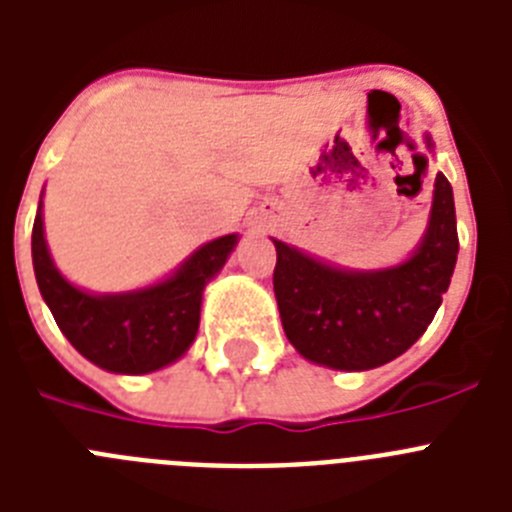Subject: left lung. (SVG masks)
Returning <instances> with one entry per match:
<instances>
[{
  "mask_svg": "<svg viewBox=\"0 0 512 512\" xmlns=\"http://www.w3.org/2000/svg\"><path fill=\"white\" fill-rule=\"evenodd\" d=\"M428 148L431 138L425 135ZM274 295L289 343L307 361L366 372L405 354L431 325L459 253L454 192L436 174L423 241L390 269H338L274 241Z\"/></svg>",
  "mask_w": 512,
  "mask_h": 512,
  "instance_id": "1",
  "label": "left lung"
}]
</instances>
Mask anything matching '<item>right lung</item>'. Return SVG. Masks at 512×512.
<instances>
[{
    "label": "right lung",
    "mask_w": 512,
    "mask_h": 512,
    "mask_svg": "<svg viewBox=\"0 0 512 512\" xmlns=\"http://www.w3.org/2000/svg\"><path fill=\"white\" fill-rule=\"evenodd\" d=\"M235 243L238 233L205 243L171 277L151 287L92 295L66 282L53 264L40 200L33 225V266L45 305L84 359L115 374H148L187 354L200 328L202 292L223 269Z\"/></svg>",
    "instance_id": "obj_1"
}]
</instances>
